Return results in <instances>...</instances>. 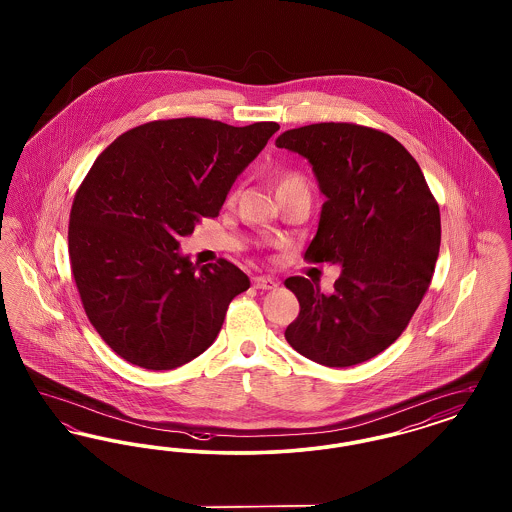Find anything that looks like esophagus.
<instances>
[{
	"label": "esophagus",
	"mask_w": 512,
	"mask_h": 512,
	"mask_svg": "<svg viewBox=\"0 0 512 512\" xmlns=\"http://www.w3.org/2000/svg\"><path fill=\"white\" fill-rule=\"evenodd\" d=\"M253 286L257 290H274L278 286V282L274 278H270V276H255L253 278Z\"/></svg>",
	"instance_id": "esophagus-1"
}]
</instances>
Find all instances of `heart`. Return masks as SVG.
I'll return each instance as SVG.
<instances>
[{"label": "heart", "instance_id": "heart-1", "mask_svg": "<svg viewBox=\"0 0 512 512\" xmlns=\"http://www.w3.org/2000/svg\"><path fill=\"white\" fill-rule=\"evenodd\" d=\"M280 188H307V182H305L303 176L292 172V174H286V176L282 178ZM280 188H278V190H280Z\"/></svg>", "mask_w": 512, "mask_h": 512}]
</instances>
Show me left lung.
<instances>
[{
  "label": "left lung",
  "instance_id": "1",
  "mask_svg": "<svg viewBox=\"0 0 512 512\" xmlns=\"http://www.w3.org/2000/svg\"><path fill=\"white\" fill-rule=\"evenodd\" d=\"M276 147L305 157L326 197L305 259L341 267L332 295L303 276L284 282L301 307L286 340L318 365L365 363L401 336L432 282L438 203L413 155L380 130L320 122Z\"/></svg>",
  "mask_w": 512,
  "mask_h": 512
}]
</instances>
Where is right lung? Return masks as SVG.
I'll return each mask as SVG.
<instances>
[{
  "label": "right lung",
  "instance_id": "obj_1",
  "mask_svg": "<svg viewBox=\"0 0 512 512\" xmlns=\"http://www.w3.org/2000/svg\"><path fill=\"white\" fill-rule=\"evenodd\" d=\"M276 130V122H147L119 136L86 174L71 209V268L92 326L124 361L172 370L217 340L249 278L226 259L194 265L178 240L219 215Z\"/></svg>",
  "mask_w": 512,
  "mask_h": 512
}]
</instances>
